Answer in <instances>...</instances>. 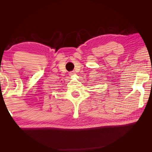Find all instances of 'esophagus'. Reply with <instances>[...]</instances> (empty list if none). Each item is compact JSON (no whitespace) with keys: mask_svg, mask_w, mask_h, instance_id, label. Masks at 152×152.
<instances>
[{"mask_svg":"<svg viewBox=\"0 0 152 152\" xmlns=\"http://www.w3.org/2000/svg\"><path fill=\"white\" fill-rule=\"evenodd\" d=\"M76 74V72H75V71H72V72H70V73H69V75L70 76H72V75H74V74Z\"/></svg>","mask_w":152,"mask_h":152,"instance_id":"34e87169","label":"esophagus"}]
</instances>
